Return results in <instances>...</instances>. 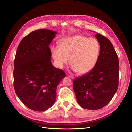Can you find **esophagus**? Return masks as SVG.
<instances>
[{
    "label": "esophagus",
    "mask_w": 132,
    "mask_h": 132,
    "mask_svg": "<svg viewBox=\"0 0 132 132\" xmlns=\"http://www.w3.org/2000/svg\"><path fill=\"white\" fill-rule=\"evenodd\" d=\"M68 76H69L70 78H71V79H73V78H74V77H73V76H72V75H68Z\"/></svg>",
    "instance_id": "34e87169"
}]
</instances>
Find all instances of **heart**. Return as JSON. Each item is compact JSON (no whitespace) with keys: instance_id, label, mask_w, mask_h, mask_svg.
<instances>
[{"instance_id":"1","label":"heart","mask_w":132,"mask_h":132,"mask_svg":"<svg viewBox=\"0 0 132 132\" xmlns=\"http://www.w3.org/2000/svg\"><path fill=\"white\" fill-rule=\"evenodd\" d=\"M52 56L57 65L62 68L69 62L71 69L79 74H85L96 66L100 54V44L96 38L83 35L64 38L60 47L52 46Z\"/></svg>"}]
</instances>
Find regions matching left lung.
<instances>
[{"label": "left lung", "mask_w": 132, "mask_h": 132, "mask_svg": "<svg viewBox=\"0 0 132 132\" xmlns=\"http://www.w3.org/2000/svg\"><path fill=\"white\" fill-rule=\"evenodd\" d=\"M95 37L100 44V54L96 66L73 82L77 101L89 110L101 109L111 101L119 85V62L112 43L103 35Z\"/></svg>", "instance_id": "left-lung-1"}]
</instances>
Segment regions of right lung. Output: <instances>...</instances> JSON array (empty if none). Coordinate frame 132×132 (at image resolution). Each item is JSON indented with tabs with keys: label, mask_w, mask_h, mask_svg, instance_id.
<instances>
[{
	"label": "right lung",
	"mask_w": 132,
	"mask_h": 132,
	"mask_svg": "<svg viewBox=\"0 0 132 132\" xmlns=\"http://www.w3.org/2000/svg\"><path fill=\"white\" fill-rule=\"evenodd\" d=\"M57 34L48 29L35 30L24 37L17 48L14 90L24 105L35 111H45L55 103L57 86L66 76L51 62L49 46Z\"/></svg>",
	"instance_id": "obj_1"
}]
</instances>
